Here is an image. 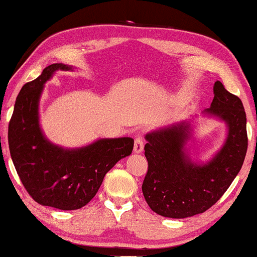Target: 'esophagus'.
Wrapping results in <instances>:
<instances>
[{"instance_id":"esophagus-1","label":"esophagus","mask_w":257,"mask_h":257,"mask_svg":"<svg viewBox=\"0 0 257 257\" xmlns=\"http://www.w3.org/2000/svg\"><path fill=\"white\" fill-rule=\"evenodd\" d=\"M144 150V139L140 133H137L135 138V153H140Z\"/></svg>"}]
</instances>
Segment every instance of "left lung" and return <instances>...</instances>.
<instances>
[{"label":"left lung","instance_id":"1","mask_svg":"<svg viewBox=\"0 0 257 257\" xmlns=\"http://www.w3.org/2000/svg\"><path fill=\"white\" fill-rule=\"evenodd\" d=\"M206 113L226 121L227 139L207 164H195L185 150L191 124L182 121L147 133L149 170L142 189L150 208L161 216L184 219L209 209L224 194L243 165L248 147L247 118L240 98L223 84H214V98Z\"/></svg>","mask_w":257,"mask_h":257}]
</instances>
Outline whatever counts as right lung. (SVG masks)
<instances>
[{
  "label": "right lung",
  "mask_w": 257,
  "mask_h": 257,
  "mask_svg": "<svg viewBox=\"0 0 257 257\" xmlns=\"http://www.w3.org/2000/svg\"><path fill=\"white\" fill-rule=\"evenodd\" d=\"M57 70L72 68L62 63L49 65L21 89L9 121L8 143L14 166L31 198L43 206L73 210L91 201L105 174L132 153L135 140L99 139L75 150L49 142L38 122V103L44 83Z\"/></svg>",
  "instance_id": "1"
}]
</instances>
